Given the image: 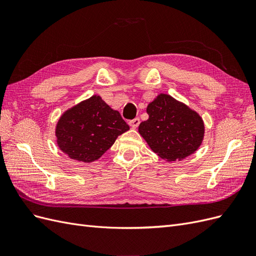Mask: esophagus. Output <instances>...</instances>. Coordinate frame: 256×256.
<instances>
[{
  "label": "esophagus",
  "instance_id": "34e87169",
  "mask_svg": "<svg viewBox=\"0 0 256 256\" xmlns=\"http://www.w3.org/2000/svg\"><path fill=\"white\" fill-rule=\"evenodd\" d=\"M129 125L131 126V128H136L138 125H140V118H136L134 120H131L129 122Z\"/></svg>",
  "mask_w": 256,
  "mask_h": 256
}]
</instances>
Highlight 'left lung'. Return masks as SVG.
<instances>
[{
    "label": "left lung",
    "mask_w": 256,
    "mask_h": 256,
    "mask_svg": "<svg viewBox=\"0 0 256 256\" xmlns=\"http://www.w3.org/2000/svg\"><path fill=\"white\" fill-rule=\"evenodd\" d=\"M146 111L150 118L140 124L138 132L159 157L182 160L198 148L204 122L196 112L166 94H160Z\"/></svg>",
    "instance_id": "left-lung-1"
}]
</instances>
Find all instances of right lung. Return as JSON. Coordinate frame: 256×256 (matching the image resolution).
<instances>
[{"label":"right lung","instance_id":"add662e5","mask_svg":"<svg viewBox=\"0 0 256 256\" xmlns=\"http://www.w3.org/2000/svg\"><path fill=\"white\" fill-rule=\"evenodd\" d=\"M128 129L118 111L111 109L102 97L92 96L62 115L56 134L58 147L72 159L92 162Z\"/></svg>","mask_w":256,"mask_h":256}]
</instances>
